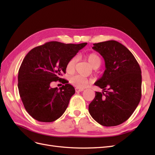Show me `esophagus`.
Masks as SVG:
<instances>
[{
	"label": "esophagus",
	"mask_w": 155,
	"mask_h": 155,
	"mask_svg": "<svg viewBox=\"0 0 155 155\" xmlns=\"http://www.w3.org/2000/svg\"><path fill=\"white\" fill-rule=\"evenodd\" d=\"M84 91L83 88H76V92H82Z\"/></svg>",
	"instance_id": "1"
}]
</instances>
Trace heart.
<instances>
[{
    "label": "heart",
    "instance_id": "obj_1",
    "mask_svg": "<svg viewBox=\"0 0 155 155\" xmlns=\"http://www.w3.org/2000/svg\"><path fill=\"white\" fill-rule=\"evenodd\" d=\"M87 59L88 60V63L94 68H97L100 67L101 64V60L99 55L95 53H91L88 54L87 56ZM77 61V58L73 57L72 58L70 59L67 64V71L68 72H72L74 70L75 64ZM70 81L72 85H73L74 87L76 88H84L87 87L89 84V80L88 79L81 76V75H75V76L70 78Z\"/></svg>",
    "mask_w": 155,
    "mask_h": 155
}]
</instances>
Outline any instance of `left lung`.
<instances>
[{"label":"left lung","mask_w":155,"mask_h":155,"mask_svg":"<svg viewBox=\"0 0 155 155\" xmlns=\"http://www.w3.org/2000/svg\"><path fill=\"white\" fill-rule=\"evenodd\" d=\"M92 49L104 59L105 70L96 86L88 111L98 124L106 127L124 123L137 109L142 96L141 69L133 54L116 41L93 44Z\"/></svg>","instance_id":"obj_1"}]
</instances>
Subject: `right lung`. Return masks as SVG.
Instances as JSON below:
<instances>
[{
  "label": "right lung",
  "instance_id": "1",
  "mask_svg": "<svg viewBox=\"0 0 155 155\" xmlns=\"http://www.w3.org/2000/svg\"><path fill=\"white\" fill-rule=\"evenodd\" d=\"M87 44L51 41L33 48L25 56L18 70V88L25 109L32 118L51 122L63 114L75 89L70 84L59 89L51 88L50 83L58 80L63 83L60 76L66 73L68 61Z\"/></svg>",
  "mask_w": 155,
  "mask_h": 155
}]
</instances>
